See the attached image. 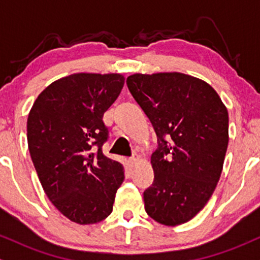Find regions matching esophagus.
I'll return each mask as SVG.
<instances>
[{
	"instance_id": "34e87169",
	"label": "esophagus",
	"mask_w": 260,
	"mask_h": 260,
	"mask_svg": "<svg viewBox=\"0 0 260 260\" xmlns=\"http://www.w3.org/2000/svg\"><path fill=\"white\" fill-rule=\"evenodd\" d=\"M138 161H139V157H138V155H137V154H134L133 156L129 157L131 165H136V164H138Z\"/></svg>"
}]
</instances>
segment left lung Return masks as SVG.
Returning a JSON list of instances; mask_svg holds the SVG:
<instances>
[{"instance_id": "left-lung-1", "label": "left lung", "mask_w": 260, "mask_h": 260, "mask_svg": "<svg viewBox=\"0 0 260 260\" xmlns=\"http://www.w3.org/2000/svg\"><path fill=\"white\" fill-rule=\"evenodd\" d=\"M127 85L153 124L154 182L144 192L155 221H189L213 196L229 144V113L204 80L178 72L132 74Z\"/></svg>"}]
</instances>
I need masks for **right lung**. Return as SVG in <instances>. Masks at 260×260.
Masks as SVG:
<instances>
[{"mask_svg":"<svg viewBox=\"0 0 260 260\" xmlns=\"http://www.w3.org/2000/svg\"><path fill=\"white\" fill-rule=\"evenodd\" d=\"M123 84L117 73L71 74L45 88L29 112L28 147L41 186L59 213L79 225L106 219L124 180L122 164L101 149L109 138L104 113Z\"/></svg>","mask_w":260,"mask_h":260,"instance_id":"right-lung-1","label":"right lung"}]
</instances>
